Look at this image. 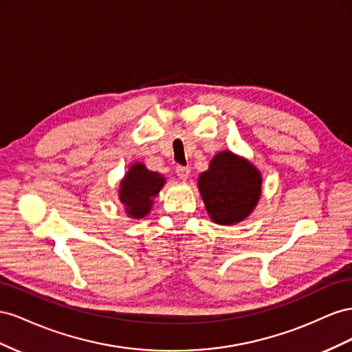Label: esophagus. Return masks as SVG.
<instances>
[{"mask_svg": "<svg viewBox=\"0 0 352 352\" xmlns=\"http://www.w3.org/2000/svg\"><path fill=\"white\" fill-rule=\"evenodd\" d=\"M175 174H177V177L179 178V179H187L188 178V174H190V168L188 166H182V165H178L177 168H175Z\"/></svg>", "mask_w": 352, "mask_h": 352, "instance_id": "esophagus-1", "label": "esophagus"}]
</instances>
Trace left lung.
Returning a JSON list of instances; mask_svg holds the SVG:
<instances>
[{
	"mask_svg": "<svg viewBox=\"0 0 352 352\" xmlns=\"http://www.w3.org/2000/svg\"><path fill=\"white\" fill-rule=\"evenodd\" d=\"M197 186L210 219L219 226H233L252 214L263 177L248 159L224 150L199 175Z\"/></svg>",
	"mask_w": 352,
	"mask_h": 352,
	"instance_id": "left-lung-1",
	"label": "left lung"
}]
</instances>
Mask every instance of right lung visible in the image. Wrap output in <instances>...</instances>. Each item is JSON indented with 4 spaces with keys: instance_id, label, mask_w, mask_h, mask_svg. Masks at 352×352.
Instances as JSON below:
<instances>
[{
    "instance_id": "1",
    "label": "right lung",
    "mask_w": 352,
    "mask_h": 352,
    "mask_svg": "<svg viewBox=\"0 0 352 352\" xmlns=\"http://www.w3.org/2000/svg\"><path fill=\"white\" fill-rule=\"evenodd\" d=\"M164 184L165 178L148 170L143 164L129 166L119 187V200L125 206L126 215L135 219L144 218L153 206V197L159 195Z\"/></svg>"
}]
</instances>
